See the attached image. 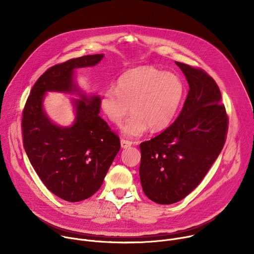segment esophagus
Instances as JSON below:
<instances>
[{"instance_id": "obj_1", "label": "esophagus", "mask_w": 254, "mask_h": 254, "mask_svg": "<svg viewBox=\"0 0 254 254\" xmlns=\"http://www.w3.org/2000/svg\"><path fill=\"white\" fill-rule=\"evenodd\" d=\"M131 144H132V142L129 141V140H127V139H122V140H121V146H122L123 149L128 148V147L131 146Z\"/></svg>"}]
</instances>
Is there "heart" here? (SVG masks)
Returning a JSON list of instances; mask_svg holds the SVG:
<instances>
[{
    "label": "heart",
    "mask_w": 254,
    "mask_h": 254,
    "mask_svg": "<svg viewBox=\"0 0 254 254\" xmlns=\"http://www.w3.org/2000/svg\"><path fill=\"white\" fill-rule=\"evenodd\" d=\"M185 95V85L178 75L153 66L129 69L120 76L117 88L102 93L100 106L105 118L119 126L128 114L132 116L122 126L125 136L139 137L149 128L160 131L175 120Z\"/></svg>",
    "instance_id": "b5f03b06"
}]
</instances>
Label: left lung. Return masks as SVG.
<instances>
[{
  "label": "left lung",
  "instance_id": "left-lung-1",
  "mask_svg": "<svg viewBox=\"0 0 254 254\" xmlns=\"http://www.w3.org/2000/svg\"><path fill=\"white\" fill-rule=\"evenodd\" d=\"M189 91L177 120L139 144V178L152 201L169 205L189 195L206 176L225 143L228 118L218 85L206 72L176 62Z\"/></svg>",
  "mask_w": 254,
  "mask_h": 254
}]
</instances>
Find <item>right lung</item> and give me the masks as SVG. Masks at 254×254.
Segmentation results:
<instances>
[{
    "label": "right lung",
    "mask_w": 254,
    "mask_h": 254,
    "mask_svg": "<svg viewBox=\"0 0 254 254\" xmlns=\"http://www.w3.org/2000/svg\"><path fill=\"white\" fill-rule=\"evenodd\" d=\"M103 54L70 59L49 68L34 84L23 111L22 131L26 154L46 188L68 202L91 197L121 149L120 138L98 116L99 95L83 93L75 69L99 63ZM49 91L77 94L71 101L76 119L69 127L54 124L44 110Z\"/></svg>",
    "instance_id": "obj_1"
}]
</instances>
